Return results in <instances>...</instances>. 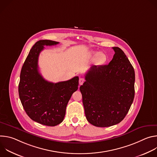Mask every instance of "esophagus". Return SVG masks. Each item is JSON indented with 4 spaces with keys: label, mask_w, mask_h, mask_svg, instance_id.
<instances>
[{
    "label": "esophagus",
    "mask_w": 157,
    "mask_h": 157,
    "mask_svg": "<svg viewBox=\"0 0 157 157\" xmlns=\"http://www.w3.org/2000/svg\"><path fill=\"white\" fill-rule=\"evenodd\" d=\"M84 82V78H80L79 79V84H80V85L82 84Z\"/></svg>",
    "instance_id": "34e87169"
}]
</instances>
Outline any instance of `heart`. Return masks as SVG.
Wrapping results in <instances>:
<instances>
[{"mask_svg":"<svg viewBox=\"0 0 157 157\" xmlns=\"http://www.w3.org/2000/svg\"><path fill=\"white\" fill-rule=\"evenodd\" d=\"M94 57L99 60L100 59H104V55L102 53H96L94 54Z\"/></svg>","mask_w":157,"mask_h":157,"instance_id":"heart-1","label":"heart"}]
</instances>
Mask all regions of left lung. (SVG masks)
<instances>
[{"mask_svg": "<svg viewBox=\"0 0 157 157\" xmlns=\"http://www.w3.org/2000/svg\"><path fill=\"white\" fill-rule=\"evenodd\" d=\"M115 54L109 64L94 66L80 86L87 121L106 127L121 122L135 95V71L124 52L113 47Z\"/></svg>", "mask_w": 157, "mask_h": 157, "instance_id": "1", "label": "left lung"}]
</instances>
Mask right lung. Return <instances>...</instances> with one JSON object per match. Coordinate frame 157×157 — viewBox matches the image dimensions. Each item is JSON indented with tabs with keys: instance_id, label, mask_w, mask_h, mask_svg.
<instances>
[{
	"instance_id": "1",
	"label": "right lung",
	"mask_w": 157,
	"mask_h": 157,
	"mask_svg": "<svg viewBox=\"0 0 157 157\" xmlns=\"http://www.w3.org/2000/svg\"><path fill=\"white\" fill-rule=\"evenodd\" d=\"M59 42L42 40L31 48L21 68L18 94L27 114L33 121L47 126H55L63 122L67 104L78 89V76L53 83L44 79L38 71V56L44 46Z\"/></svg>"
}]
</instances>
